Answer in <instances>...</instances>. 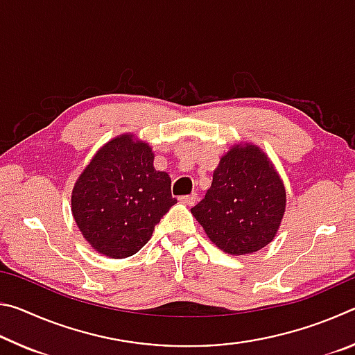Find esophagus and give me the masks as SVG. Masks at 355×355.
Here are the masks:
<instances>
[{
    "label": "esophagus",
    "instance_id": "obj_1",
    "mask_svg": "<svg viewBox=\"0 0 355 355\" xmlns=\"http://www.w3.org/2000/svg\"><path fill=\"white\" fill-rule=\"evenodd\" d=\"M178 200L182 202V203H184V205L191 207V205H194V203H196V200H197V194L194 192V194H189V196H182V197H180Z\"/></svg>",
    "mask_w": 355,
    "mask_h": 355
}]
</instances>
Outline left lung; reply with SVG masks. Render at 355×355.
<instances>
[{
  "mask_svg": "<svg viewBox=\"0 0 355 355\" xmlns=\"http://www.w3.org/2000/svg\"><path fill=\"white\" fill-rule=\"evenodd\" d=\"M286 192L260 147L238 144L222 156L203 199L191 208L207 236L230 255L263 249L277 235Z\"/></svg>",
  "mask_w": 355,
  "mask_h": 355,
  "instance_id": "left-lung-1",
  "label": "left lung"
}]
</instances>
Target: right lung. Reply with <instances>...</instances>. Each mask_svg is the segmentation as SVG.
I'll use <instances>...</instances> for the list:
<instances>
[{
  "label": "right lung",
  "mask_w": 355,
  "mask_h": 355,
  "mask_svg": "<svg viewBox=\"0 0 355 355\" xmlns=\"http://www.w3.org/2000/svg\"><path fill=\"white\" fill-rule=\"evenodd\" d=\"M152 147L133 135L106 142L78 177L71 214L86 241L110 258L139 252L175 205L169 173L153 167Z\"/></svg>",
  "instance_id": "add662e5"
}]
</instances>
